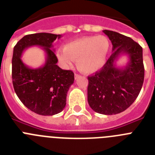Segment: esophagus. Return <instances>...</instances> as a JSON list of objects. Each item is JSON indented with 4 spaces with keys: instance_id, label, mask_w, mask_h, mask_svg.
Returning a JSON list of instances; mask_svg holds the SVG:
<instances>
[{
    "instance_id": "obj_1",
    "label": "esophagus",
    "mask_w": 155,
    "mask_h": 155,
    "mask_svg": "<svg viewBox=\"0 0 155 155\" xmlns=\"http://www.w3.org/2000/svg\"><path fill=\"white\" fill-rule=\"evenodd\" d=\"M80 77H81V75L78 74H74L75 79H78V78H80Z\"/></svg>"
}]
</instances>
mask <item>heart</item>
I'll return each instance as SVG.
<instances>
[{
  "label": "heart",
  "mask_w": 155,
  "mask_h": 155,
  "mask_svg": "<svg viewBox=\"0 0 155 155\" xmlns=\"http://www.w3.org/2000/svg\"><path fill=\"white\" fill-rule=\"evenodd\" d=\"M110 50V42L105 35H91L74 39L57 52L59 61L71 67L77 61V67L84 74H92L104 67Z\"/></svg>",
  "instance_id": "heart-1"
}]
</instances>
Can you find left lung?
Returning <instances> with one entry per match:
<instances>
[{
    "label": "left lung",
    "instance_id": "left-lung-1",
    "mask_svg": "<svg viewBox=\"0 0 155 155\" xmlns=\"http://www.w3.org/2000/svg\"><path fill=\"white\" fill-rule=\"evenodd\" d=\"M102 31L112 42L113 53L102 69L87 77V102L100 114H118L134 103L142 88L143 50L130 37L110 30ZM121 54H127L130 58L124 68L114 64Z\"/></svg>",
    "mask_w": 155,
    "mask_h": 155
}]
</instances>
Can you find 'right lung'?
Instances as JSON below:
<instances>
[{
  "instance_id": "obj_1",
  "label": "right lung",
  "mask_w": 155,
  "mask_h": 155,
  "mask_svg": "<svg viewBox=\"0 0 155 155\" xmlns=\"http://www.w3.org/2000/svg\"><path fill=\"white\" fill-rule=\"evenodd\" d=\"M61 35L41 33L25 35L14 47L12 57V83L16 94L28 109L42 116L61 113L66 105L69 87L74 83L71 71L61 69L53 50V41ZM39 45L47 53L46 63L39 68H28L21 59L26 48Z\"/></svg>"
}]
</instances>
